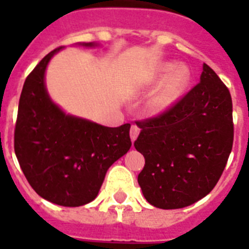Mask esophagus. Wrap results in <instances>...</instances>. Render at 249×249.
Instances as JSON below:
<instances>
[{"label":"esophagus","mask_w":249,"mask_h":249,"mask_svg":"<svg viewBox=\"0 0 249 249\" xmlns=\"http://www.w3.org/2000/svg\"><path fill=\"white\" fill-rule=\"evenodd\" d=\"M140 127L137 126H132L131 127V131H129V136H131V140L132 142H135L136 138L138 137V135H140Z\"/></svg>","instance_id":"obj_1"}]
</instances>
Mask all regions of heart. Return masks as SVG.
<instances>
[{"mask_svg": "<svg viewBox=\"0 0 249 249\" xmlns=\"http://www.w3.org/2000/svg\"><path fill=\"white\" fill-rule=\"evenodd\" d=\"M190 78V70L186 66L176 67L175 63L171 62L160 66L155 74V81L160 82L164 80V82L149 100V111L152 113H160L171 107L184 91Z\"/></svg>", "mask_w": 249, "mask_h": 249, "instance_id": "heart-1", "label": "heart"}]
</instances>
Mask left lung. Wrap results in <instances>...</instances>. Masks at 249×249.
<instances>
[{
  "instance_id": "1",
  "label": "left lung",
  "mask_w": 249,
  "mask_h": 249,
  "mask_svg": "<svg viewBox=\"0 0 249 249\" xmlns=\"http://www.w3.org/2000/svg\"><path fill=\"white\" fill-rule=\"evenodd\" d=\"M136 123L144 157L138 184L152 206L183 208L214 188L232 151L233 117L230 91L210 66L181 100Z\"/></svg>"
}]
</instances>
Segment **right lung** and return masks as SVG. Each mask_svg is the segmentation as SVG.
<instances>
[{
	"mask_svg": "<svg viewBox=\"0 0 249 249\" xmlns=\"http://www.w3.org/2000/svg\"><path fill=\"white\" fill-rule=\"evenodd\" d=\"M61 48L51 51L26 78L15 127V153L37 195L58 206L78 207L97 197L107 169L131 148V124L101 126L66 114L51 101L45 72Z\"/></svg>",
	"mask_w": 249,
	"mask_h": 249,
	"instance_id": "1",
	"label": "right lung"
}]
</instances>
